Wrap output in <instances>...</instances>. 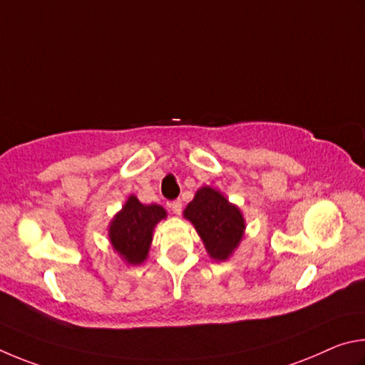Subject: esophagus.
Masks as SVG:
<instances>
[{
    "mask_svg": "<svg viewBox=\"0 0 365 365\" xmlns=\"http://www.w3.org/2000/svg\"><path fill=\"white\" fill-rule=\"evenodd\" d=\"M170 208H171V212L175 213V215H181V212H182V202L181 200H173L170 203Z\"/></svg>",
    "mask_w": 365,
    "mask_h": 365,
    "instance_id": "1",
    "label": "esophagus"
}]
</instances>
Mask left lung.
Wrapping results in <instances>:
<instances>
[{"instance_id":"left-lung-1","label":"left lung","mask_w":365,"mask_h":365,"mask_svg":"<svg viewBox=\"0 0 365 365\" xmlns=\"http://www.w3.org/2000/svg\"><path fill=\"white\" fill-rule=\"evenodd\" d=\"M184 218L192 222L215 261H226L244 239V215L220 190L210 186L197 190L194 200L184 210Z\"/></svg>"}]
</instances>
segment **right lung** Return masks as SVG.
Masks as SVG:
<instances>
[{
  "mask_svg": "<svg viewBox=\"0 0 365 365\" xmlns=\"http://www.w3.org/2000/svg\"><path fill=\"white\" fill-rule=\"evenodd\" d=\"M165 218L166 212L163 207L155 203L144 205L136 199V195H130L108 226V239L113 250L128 264L136 266L144 263L152 244L153 227Z\"/></svg>",
  "mask_w": 365,
  "mask_h": 365,
  "instance_id": "obj_1",
  "label": "right lung"
}]
</instances>
